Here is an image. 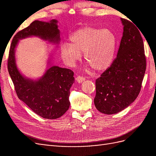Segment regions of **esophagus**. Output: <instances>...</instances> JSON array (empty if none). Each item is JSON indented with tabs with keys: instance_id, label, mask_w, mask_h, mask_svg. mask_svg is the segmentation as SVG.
Wrapping results in <instances>:
<instances>
[{
	"instance_id": "esophagus-1",
	"label": "esophagus",
	"mask_w": 156,
	"mask_h": 156,
	"mask_svg": "<svg viewBox=\"0 0 156 156\" xmlns=\"http://www.w3.org/2000/svg\"><path fill=\"white\" fill-rule=\"evenodd\" d=\"M84 80H85V78L83 77V76H80V75H79V76L76 77V81L78 83H82L83 81H84Z\"/></svg>"
}]
</instances>
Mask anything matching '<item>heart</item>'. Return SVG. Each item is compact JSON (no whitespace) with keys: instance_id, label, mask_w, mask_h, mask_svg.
I'll return each instance as SVG.
<instances>
[{"instance_id":"heart-1","label":"heart","mask_w":156,"mask_h":156,"mask_svg":"<svg viewBox=\"0 0 156 156\" xmlns=\"http://www.w3.org/2000/svg\"><path fill=\"white\" fill-rule=\"evenodd\" d=\"M71 44L60 45V54L64 62L73 66L81 58L96 71L107 69L112 64L116 48V36L108 29L87 27L70 36Z\"/></svg>"}]
</instances>
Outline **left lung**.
<instances>
[{
  "instance_id": "8db88e82",
  "label": "left lung",
  "mask_w": 156,
  "mask_h": 156,
  "mask_svg": "<svg viewBox=\"0 0 156 156\" xmlns=\"http://www.w3.org/2000/svg\"><path fill=\"white\" fill-rule=\"evenodd\" d=\"M121 21L124 32L117 56L96 80L94 105L105 115L119 112L135 100L146 68L140 29L126 19L121 18Z\"/></svg>"
}]
</instances>
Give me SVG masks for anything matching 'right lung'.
I'll return each instance as SVG.
<instances>
[{
  "mask_svg": "<svg viewBox=\"0 0 156 156\" xmlns=\"http://www.w3.org/2000/svg\"><path fill=\"white\" fill-rule=\"evenodd\" d=\"M57 21L49 23L36 20L13 36L9 51L8 70L20 100L36 114L46 119L62 116L69 107V89L74 83L73 72L52 66L37 81L24 77L19 72L15 59V48L20 40L32 36L58 43L60 32Z\"/></svg>",
  "mask_w": 156,
  "mask_h": 156,
  "instance_id": "obj_1",
  "label": "right lung"
}]
</instances>
